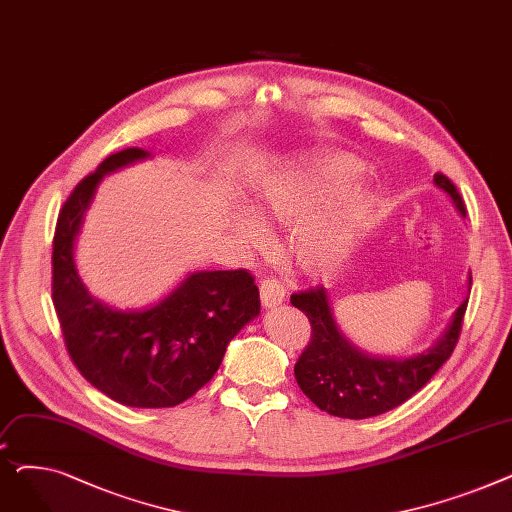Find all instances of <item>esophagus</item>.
Returning a JSON list of instances; mask_svg holds the SVG:
<instances>
[{"label":"esophagus","mask_w":512,"mask_h":512,"mask_svg":"<svg viewBox=\"0 0 512 512\" xmlns=\"http://www.w3.org/2000/svg\"><path fill=\"white\" fill-rule=\"evenodd\" d=\"M259 292H261V303L265 309H272L276 305H280L284 299H286V290H284V284L276 278H265L261 284H259Z\"/></svg>","instance_id":"34e87169"}]
</instances>
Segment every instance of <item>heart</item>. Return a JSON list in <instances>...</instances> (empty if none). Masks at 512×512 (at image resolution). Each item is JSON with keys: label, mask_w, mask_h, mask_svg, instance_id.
Wrapping results in <instances>:
<instances>
[{"label": "heart", "mask_w": 512, "mask_h": 512, "mask_svg": "<svg viewBox=\"0 0 512 512\" xmlns=\"http://www.w3.org/2000/svg\"><path fill=\"white\" fill-rule=\"evenodd\" d=\"M361 174L363 164L353 155L315 153L257 184L255 207L261 213L280 222L297 220L290 230V251L305 274L334 272L371 228L378 195L365 186L353 188ZM232 226L247 242L265 236L263 222L247 207H236Z\"/></svg>", "instance_id": "1"}]
</instances>
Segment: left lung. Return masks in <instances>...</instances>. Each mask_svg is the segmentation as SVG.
Segmentation results:
<instances>
[{"mask_svg": "<svg viewBox=\"0 0 512 512\" xmlns=\"http://www.w3.org/2000/svg\"><path fill=\"white\" fill-rule=\"evenodd\" d=\"M434 182L452 199L456 211L467 213L456 186L436 174ZM471 288V278H469ZM469 297L454 311L446 332L413 357H375L348 342L338 328L330 294L324 286L294 292L290 303L311 324V340L294 365V378L313 405L334 417L367 419L382 415L419 392L450 359L463 330Z\"/></svg>", "mask_w": 512, "mask_h": 512, "instance_id": "1", "label": "left lung"}]
</instances>
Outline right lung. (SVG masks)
<instances>
[{
	"label": "right lung",
	"instance_id": "1",
	"mask_svg": "<svg viewBox=\"0 0 512 512\" xmlns=\"http://www.w3.org/2000/svg\"><path fill=\"white\" fill-rule=\"evenodd\" d=\"M151 153L128 147L105 157L66 199L51 255V297L68 355L83 378L126 407H176L222 365L228 342L259 315V288L247 270L191 272L159 297L105 299L74 263V242L103 176Z\"/></svg>",
	"mask_w": 512,
	"mask_h": 512
}]
</instances>
